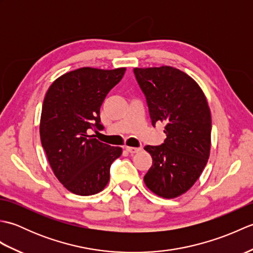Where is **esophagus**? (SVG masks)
<instances>
[{
  "label": "esophagus",
  "mask_w": 253,
  "mask_h": 253,
  "mask_svg": "<svg viewBox=\"0 0 253 253\" xmlns=\"http://www.w3.org/2000/svg\"><path fill=\"white\" fill-rule=\"evenodd\" d=\"M126 151L129 153H137L139 151H141V148H135V147H125Z\"/></svg>",
  "instance_id": "obj_1"
}]
</instances>
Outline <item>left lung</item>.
<instances>
[{
  "instance_id": "obj_1",
  "label": "left lung",
  "mask_w": 253,
  "mask_h": 253,
  "mask_svg": "<svg viewBox=\"0 0 253 253\" xmlns=\"http://www.w3.org/2000/svg\"><path fill=\"white\" fill-rule=\"evenodd\" d=\"M133 74L152 125L163 122L166 133L162 144L144 147L153 160L144 184L160 197L176 198L190 189L208 162L212 129L208 101L195 80L177 68H133Z\"/></svg>"
}]
</instances>
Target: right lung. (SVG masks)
<instances>
[{
	"label": "right lung",
	"mask_w": 253,
	"mask_h": 253,
	"mask_svg": "<svg viewBox=\"0 0 253 253\" xmlns=\"http://www.w3.org/2000/svg\"><path fill=\"white\" fill-rule=\"evenodd\" d=\"M125 71L79 68L58 77L45 94L40 121L42 147L56 178L75 195L103 190L112 163L121 157L122 148L100 142L90 132L103 130L100 107Z\"/></svg>",
	"instance_id": "1"
}]
</instances>
